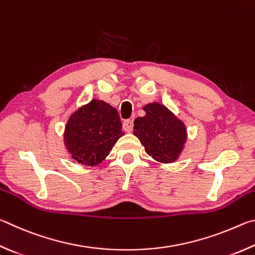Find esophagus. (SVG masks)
Returning a JSON list of instances; mask_svg holds the SVG:
<instances>
[{"mask_svg": "<svg viewBox=\"0 0 255 255\" xmlns=\"http://www.w3.org/2000/svg\"><path fill=\"white\" fill-rule=\"evenodd\" d=\"M123 128H124V131H127V132H132V130H133V121L132 120L124 121Z\"/></svg>", "mask_w": 255, "mask_h": 255, "instance_id": "34e87169", "label": "esophagus"}]
</instances>
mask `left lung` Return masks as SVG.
I'll return each mask as SVG.
<instances>
[{"instance_id":"1","label":"left lung","mask_w":255,"mask_h":255,"mask_svg":"<svg viewBox=\"0 0 255 255\" xmlns=\"http://www.w3.org/2000/svg\"><path fill=\"white\" fill-rule=\"evenodd\" d=\"M143 110L145 115L134 120L133 134L157 162H176L188 139L186 124L160 103H149Z\"/></svg>"}]
</instances>
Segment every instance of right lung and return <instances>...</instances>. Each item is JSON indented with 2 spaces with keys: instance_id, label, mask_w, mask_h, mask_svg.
I'll list each match as a JSON object with an SVG mask.
<instances>
[{
  "instance_id": "add662e5",
  "label": "right lung",
  "mask_w": 255,
  "mask_h": 255,
  "mask_svg": "<svg viewBox=\"0 0 255 255\" xmlns=\"http://www.w3.org/2000/svg\"><path fill=\"white\" fill-rule=\"evenodd\" d=\"M123 135L118 111L104 101L92 100L69 116L64 144L69 157L93 167L104 161Z\"/></svg>"
}]
</instances>
